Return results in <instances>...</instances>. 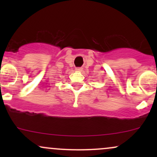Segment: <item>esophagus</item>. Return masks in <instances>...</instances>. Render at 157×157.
Instances as JSON below:
<instances>
[{"label":"esophagus","mask_w":157,"mask_h":157,"mask_svg":"<svg viewBox=\"0 0 157 157\" xmlns=\"http://www.w3.org/2000/svg\"><path fill=\"white\" fill-rule=\"evenodd\" d=\"M75 70H76L77 71H81L82 70V67H76Z\"/></svg>","instance_id":"34e87169"}]
</instances>
